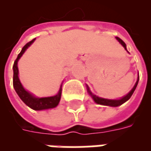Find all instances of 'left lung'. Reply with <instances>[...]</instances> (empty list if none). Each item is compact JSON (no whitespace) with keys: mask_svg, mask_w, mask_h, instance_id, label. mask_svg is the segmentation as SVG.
Instances as JSON below:
<instances>
[{"mask_svg":"<svg viewBox=\"0 0 151 151\" xmlns=\"http://www.w3.org/2000/svg\"><path fill=\"white\" fill-rule=\"evenodd\" d=\"M117 40H118V42L122 45V46L124 47V49L127 51L126 48V44L124 42L123 40L120 39L119 37H116ZM138 81H139V76H138V78H137V80L136 83H135V85L133 86V88L130 91L128 94H127L125 96H124L120 99H104V98H100V97H98V96H96L94 94H92V92L90 91V88L88 87V86H86V87H87V92H88V94L92 97V99H94V101L96 103V104H101V105H106V106H110V107H118V106H120V105L123 104L124 103H125L126 101H128L129 99H130V97L132 96V95L133 94V92L135 91V89H136L137 86V83H138Z\"/></svg>","mask_w":151,"mask_h":151,"instance_id":"8db88e82","label":"left lung"}]
</instances>
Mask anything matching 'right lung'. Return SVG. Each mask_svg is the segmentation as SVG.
Returning <instances> with one entry per match:
<instances>
[{"label": "right lung", "mask_w": 151, "mask_h": 151, "mask_svg": "<svg viewBox=\"0 0 151 151\" xmlns=\"http://www.w3.org/2000/svg\"><path fill=\"white\" fill-rule=\"evenodd\" d=\"M35 39L32 40L25 45L21 52L18 55L17 59L15 60L13 66L14 69V78H13V84H14V88L15 91L17 92L18 96L20 97L22 101L24 102L25 104H27L29 108H32L33 110L36 111H40V110H46L49 108H56L59 104L61 97V91H62V84L60 87V90L58 93L54 96H50V97H43V98H37L35 97L34 95H31L30 92L27 91L24 89V87L22 85L21 82L18 78V60L21 58L22 54L25 52V51L33 43Z\"/></svg>", "instance_id": "1"}]
</instances>
